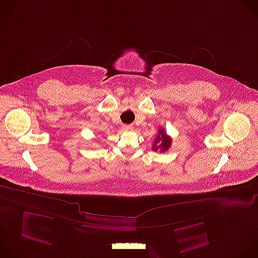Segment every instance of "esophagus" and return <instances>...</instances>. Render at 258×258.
I'll return each instance as SVG.
<instances>
[{
    "mask_svg": "<svg viewBox=\"0 0 258 258\" xmlns=\"http://www.w3.org/2000/svg\"><path fill=\"white\" fill-rule=\"evenodd\" d=\"M122 130L125 131V132H128V131H133L134 130V126L132 124H124L122 126Z\"/></svg>",
    "mask_w": 258,
    "mask_h": 258,
    "instance_id": "esophagus-1",
    "label": "esophagus"
}]
</instances>
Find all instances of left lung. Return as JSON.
Returning a JSON list of instances; mask_svg holds the SVG:
<instances>
[{
    "instance_id": "obj_1",
    "label": "left lung",
    "mask_w": 258,
    "mask_h": 258,
    "mask_svg": "<svg viewBox=\"0 0 258 258\" xmlns=\"http://www.w3.org/2000/svg\"><path fill=\"white\" fill-rule=\"evenodd\" d=\"M159 133L155 139V142L152 146L153 151H160V152H166L169 150L171 146V138L167 136L164 128H159Z\"/></svg>"
}]
</instances>
